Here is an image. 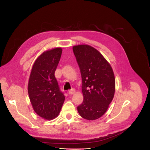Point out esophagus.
Instances as JSON below:
<instances>
[{
	"label": "esophagus",
	"instance_id": "1",
	"mask_svg": "<svg viewBox=\"0 0 150 150\" xmlns=\"http://www.w3.org/2000/svg\"><path fill=\"white\" fill-rule=\"evenodd\" d=\"M75 91H76L75 89H71V90H69V91H68V94H70V95L73 94L75 93Z\"/></svg>",
	"mask_w": 150,
	"mask_h": 150
}]
</instances>
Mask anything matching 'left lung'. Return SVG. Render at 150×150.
Returning a JSON list of instances; mask_svg holds the SVG:
<instances>
[{
  "label": "left lung",
  "mask_w": 150,
  "mask_h": 150,
  "mask_svg": "<svg viewBox=\"0 0 150 150\" xmlns=\"http://www.w3.org/2000/svg\"><path fill=\"white\" fill-rule=\"evenodd\" d=\"M82 78L84 100L78 106L80 116L95 120L107 111L115 91L112 67L98 50L89 45L72 47Z\"/></svg>",
  "instance_id": "1"
}]
</instances>
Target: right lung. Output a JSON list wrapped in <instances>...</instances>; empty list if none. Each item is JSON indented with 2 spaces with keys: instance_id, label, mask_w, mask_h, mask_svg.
<instances>
[{
  "instance_id": "1",
  "label": "right lung",
  "mask_w": 150,
  "mask_h": 150,
  "mask_svg": "<svg viewBox=\"0 0 150 150\" xmlns=\"http://www.w3.org/2000/svg\"><path fill=\"white\" fill-rule=\"evenodd\" d=\"M62 50L57 47L44 52L35 60L28 83V94L34 111L46 120L59 114L65 96L54 76Z\"/></svg>"
}]
</instances>
